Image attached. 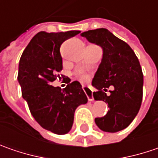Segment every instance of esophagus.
<instances>
[{
    "instance_id": "34e87169",
    "label": "esophagus",
    "mask_w": 158,
    "mask_h": 158,
    "mask_svg": "<svg viewBox=\"0 0 158 158\" xmlns=\"http://www.w3.org/2000/svg\"><path fill=\"white\" fill-rule=\"evenodd\" d=\"M83 90H84V92L86 93V96H87V98H88V101H89V102H93V101H94V97H93L92 91H91L89 88L86 87V86H83Z\"/></svg>"
}]
</instances>
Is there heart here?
<instances>
[{
    "label": "heart",
    "mask_w": 158,
    "mask_h": 158,
    "mask_svg": "<svg viewBox=\"0 0 158 158\" xmlns=\"http://www.w3.org/2000/svg\"><path fill=\"white\" fill-rule=\"evenodd\" d=\"M79 79L81 81H83V82H85V81H87L88 79H89V76L85 73V72H79Z\"/></svg>",
    "instance_id": "heart-1"
}]
</instances>
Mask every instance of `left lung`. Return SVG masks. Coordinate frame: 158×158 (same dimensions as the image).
<instances>
[{
    "label": "left lung",
    "mask_w": 158,
    "mask_h": 158,
    "mask_svg": "<svg viewBox=\"0 0 158 158\" xmlns=\"http://www.w3.org/2000/svg\"><path fill=\"white\" fill-rule=\"evenodd\" d=\"M102 48V59L93 79L96 89L93 96L108 103L110 110L94 121L101 130L116 133L127 128L139 112L142 101L143 74L134 50L129 45L105 28L80 34ZM109 90L110 94L107 95Z\"/></svg>",
    "instance_id": "1"
}]
</instances>
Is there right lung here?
<instances>
[{
    "instance_id": "obj_1",
    "label": "right lung",
    "mask_w": 158,
    "mask_h": 158,
    "mask_svg": "<svg viewBox=\"0 0 158 158\" xmlns=\"http://www.w3.org/2000/svg\"><path fill=\"white\" fill-rule=\"evenodd\" d=\"M79 32L40 31L27 45L19 61L17 79L22 96L40 126L54 134L69 133L75 110L87 102L79 81L70 83V80L63 90L51 86L63 69L61 45Z\"/></svg>"
}]
</instances>
